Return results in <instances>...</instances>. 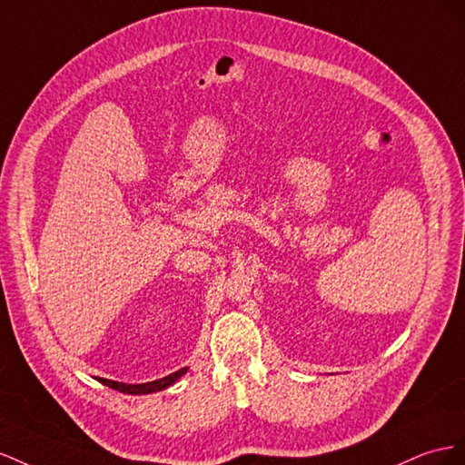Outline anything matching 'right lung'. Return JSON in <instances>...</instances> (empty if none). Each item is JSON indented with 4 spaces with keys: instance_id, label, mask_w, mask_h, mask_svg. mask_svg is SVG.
<instances>
[{
    "instance_id": "right-lung-1",
    "label": "right lung",
    "mask_w": 465,
    "mask_h": 465,
    "mask_svg": "<svg viewBox=\"0 0 465 465\" xmlns=\"http://www.w3.org/2000/svg\"><path fill=\"white\" fill-rule=\"evenodd\" d=\"M189 368H181L177 370V372L169 374L162 380H155V381H148V383H123V381H114V380H104V378H99L101 383H104V386H109L116 391H123V393H128V395H145V393H155V391H162V390H167L169 386H173V383L187 374Z\"/></svg>"
}]
</instances>
